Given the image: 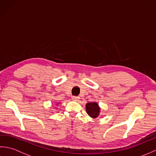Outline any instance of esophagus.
Masks as SVG:
<instances>
[{
  "mask_svg": "<svg viewBox=\"0 0 156 156\" xmlns=\"http://www.w3.org/2000/svg\"><path fill=\"white\" fill-rule=\"evenodd\" d=\"M72 99L73 101H79V99H80V97H75V96H73V97H72Z\"/></svg>",
  "mask_w": 156,
  "mask_h": 156,
  "instance_id": "obj_1",
  "label": "esophagus"
}]
</instances>
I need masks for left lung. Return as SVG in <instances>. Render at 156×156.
<instances>
[{
	"label": "left lung",
	"mask_w": 156,
	"mask_h": 156,
	"mask_svg": "<svg viewBox=\"0 0 156 156\" xmlns=\"http://www.w3.org/2000/svg\"><path fill=\"white\" fill-rule=\"evenodd\" d=\"M86 110L87 114L92 118H97L99 115L101 108L99 107L98 103L95 102H88L86 105Z\"/></svg>",
	"instance_id": "1"
}]
</instances>
